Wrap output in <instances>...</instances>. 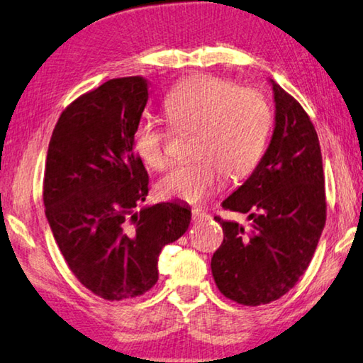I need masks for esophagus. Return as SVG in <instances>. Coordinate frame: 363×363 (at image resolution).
<instances>
[{
    "label": "esophagus",
    "instance_id": "1",
    "mask_svg": "<svg viewBox=\"0 0 363 363\" xmlns=\"http://www.w3.org/2000/svg\"><path fill=\"white\" fill-rule=\"evenodd\" d=\"M209 218V216L204 211L201 209H194L193 211V222H201V220H207Z\"/></svg>",
    "mask_w": 363,
    "mask_h": 363
}]
</instances>
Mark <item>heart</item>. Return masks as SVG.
<instances>
[{
    "mask_svg": "<svg viewBox=\"0 0 363 363\" xmlns=\"http://www.w3.org/2000/svg\"><path fill=\"white\" fill-rule=\"evenodd\" d=\"M164 109L174 125L198 128L193 143L198 157L177 164L160 178V198L201 203L223 186L227 174L245 177L262 156L272 111L257 90L201 75L177 85L165 96ZM133 146L147 167L160 170L169 164V133L154 117L136 123Z\"/></svg>",
    "mask_w": 363,
    "mask_h": 363,
    "instance_id": "heart-1",
    "label": "heart"
}]
</instances>
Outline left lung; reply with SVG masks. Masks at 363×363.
Returning <instances> with one entry per match:
<instances>
[{
	"label": "left lung",
	"mask_w": 363,
	"mask_h": 363,
	"mask_svg": "<svg viewBox=\"0 0 363 363\" xmlns=\"http://www.w3.org/2000/svg\"><path fill=\"white\" fill-rule=\"evenodd\" d=\"M275 127L262 159L222 207L247 213L251 228L216 217L222 246L211 269L220 293L238 304L280 299L304 275L326 220L325 175L315 128L301 104L269 79Z\"/></svg>",
	"instance_id": "left-lung-1"
}]
</instances>
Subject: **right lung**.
Instances as JSON below:
<instances>
[{"label": "right lung", "instance_id": "right-lung-1", "mask_svg": "<svg viewBox=\"0 0 363 363\" xmlns=\"http://www.w3.org/2000/svg\"><path fill=\"white\" fill-rule=\"evenodd\" d=\"M146 103L141 77L106 82L62 112L48 146L43 203L52 236L83 286L108 301L150 291L160 251L191 220L177 201L138 211L147 172L133 132Z\"/></svg>", "mask_w": 363, "mask_h": 363}]
</instances>
